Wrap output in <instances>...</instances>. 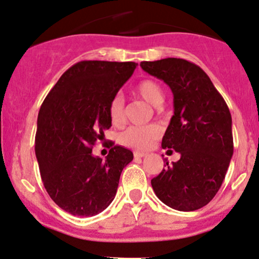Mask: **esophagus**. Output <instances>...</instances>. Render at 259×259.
I'll use <instances>...</instances> for the list:
<instances>
[{"instance_id": "34e87169", "label": "esophagus", "mask_w": 259, "mask_h": 259, "mask_svg": "<svg viewBox=\"0 0 259 259\" xmlns=\"http://www.w3.org/2000/svg\"><path fill=\"white\" fill-rule=\"evenodd\" d=\"M148 155V154L145 153V152H139V150H136V152H134V156H135V159H141V158H145V156Z\"/></svg>"}]
</instances>
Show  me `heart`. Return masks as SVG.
<instances>
[{
  "mask_svg": "<svg viewBox=\"0 0 259 259\" xmlns=\"http://www.w3.org/2000/svg\"><path fill=\"white\" fill-rule=\"evenodd\" d=\"M134 93L141 99H143L152 106L159 107L162 105L165 96L160 84L154 80H142L134 90ZM109 117L114 126H122L125 123V107L124 100L119 96H116L111 100L109 106ZM161 135V129L156 124L148 125H135L127 127L119 136V142L123 146L134 149H148Z\"/></svg>",
  "mask_w": 259,
  "mask_h": 259,
  "instance_id": "heart-1",
  "label": "heart"
}]
</instances>
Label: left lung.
<instances>
[{"label": "left lung", "instance_id": "left-lung-1", "mask_svg": "<svg viewBox=\"0 0 259 259\" xmlns=\"http://www.w3.org/2000/svg\"><path fill=\"white\" fill-rule=\"evenodd\" d=\"M140 65L172 90L175 114L161 146L181 154L152 179L153 190L176 210H197L217 195L233 155L230 109L208 75L192 62L163 58Z\"/></svg>", "mask_w": 259, "mask_h": 259}]
</instances>
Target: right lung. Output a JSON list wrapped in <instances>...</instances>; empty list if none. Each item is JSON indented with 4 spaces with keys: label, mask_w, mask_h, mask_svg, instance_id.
<instances>
[{
    "label": "right lung",
    "mask_w": 259,
    "mask_h": 259,
    "mask_svg": "<svg viewBox=\"0 0 259 259\" xmlns=\"http://www.w3.org/2000/svg\"><path fill=\"white\" fill-rule=\"evenodd\" d=\"M135 62L81 61L60 77L42 101L35 133L41 181L58 207L93 217L116 196L132 150L111 143L106 159L92 154L110 129L111 100L129 80Z\"/></svg>",
    "instance_id": "obj_1"
}]
</instances>
